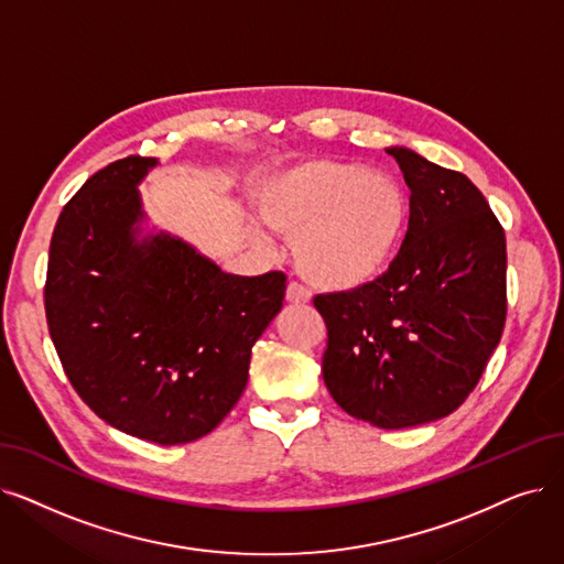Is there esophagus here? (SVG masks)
Returning a JSON list of instances; mask_svg holds the SVG:
<instances>
[{
  "instance_id": "34e87169",
  "label": "esophagus",
  "mask_w": 564,
  "mask_h": 564,
  "mask_svg": "<svg viewBox=\"0 0 564 564\" xmlns=\"http://www.w3.org/2000/svg\"><path fill=\"white\" fill-rule=\"evenodd\" d=\"M285 300L290 304H306L311 300V295H308V290L302 283L290 281L288 288H285Z\"/></svg>"
}]
</instances>
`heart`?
Segmentation results:
<instances>
[{
    "mask_svg": "<svg viewBox=\"0 0 564 564\" xmlns=\"http://www.w3.org/2000/svg\"><path fill=\"white\" fill-rule=\"evenodd\" d=\"M260 214L269 228L295 239V264L313 288L355 292L376 283L394 260L410 205L397 180L313 159L262 188Z\"/></svg>",
    "mask_w": 564,
    "mask_h": 564,
    "instance_id": "1",
    "label": "heart"
}]
</instances>
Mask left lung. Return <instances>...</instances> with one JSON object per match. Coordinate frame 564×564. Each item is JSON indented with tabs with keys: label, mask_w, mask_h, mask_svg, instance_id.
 <instances>
[{
	"label": "left lung",
	"mask_w": 564,
	"mask_h": 564,
	"mask_svg": "<svg viewBox=\"0 0 564 564\" xmlns=\"http://www.w3.org/2000/svg\"><path fill=\"white\" fill-rule=\"evenodd\" d=\"M410 188L399 256L371 285L313 300L327 325L323 378L348 414L380 429L447 417L477 387L507 317L505 230L456 170L403 147Z\"/></svg>",
	"instance_id": "left-lung-1"
}]
</instances>
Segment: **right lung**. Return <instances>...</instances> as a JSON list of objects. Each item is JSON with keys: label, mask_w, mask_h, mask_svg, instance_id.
<instances>
[{"label": "right lung", "mask_w": 564, "mask_h": 564, "mask_svg": "<svg viewBox=\"0 0 564 564\" xmlns=\"http://www.w3.org/2000/svg\"><path fill=\"white\" fill-rule=\"evenodd\" d=\"M152 165L138 154L112 161L64 205L43 300L78 397L119 431L184 445L239 401L285 274H226L167 235L138 243L135 184Z\"/></svg>", "instance_id": "add662e5"}]
</instances>
